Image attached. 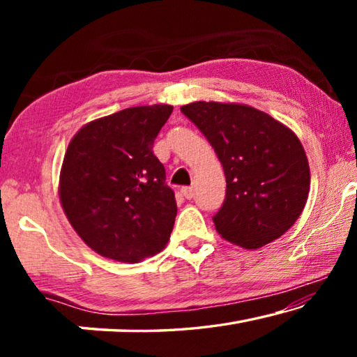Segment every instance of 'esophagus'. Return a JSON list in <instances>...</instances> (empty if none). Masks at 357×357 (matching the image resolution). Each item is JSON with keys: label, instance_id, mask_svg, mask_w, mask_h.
<instances>
[{"label": "esophagus", "instance_id": "esophagus-1", "mask_svg": "<svg viewBox=\"0 0 357 357\" xmlns=\"http://www.w3.org/2000/svg\"><path fill=\"white\" fill-rule=\"evenodd\" d=\"M181 192H183V195L187 198V200H192L193 195H195V192H193L192 187H183Z\"/></svg>", "mask_w": 357, "mask_h": 357}]
</instances>
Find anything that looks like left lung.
I'll list each match as a JSON object with an SVG mask.
<instances>
[{"mask_svg": "<svg viewBox=\"0 0 357 357\" xmlns=\"http://www.w3.org/2000/svg\"><path fill=\"white\" fill-rule=\"evenodd\" d=\"M208 138L225 172L217 233L255 250L293 227L307 203L310 167L294 132L245 104L192 102L181 107Z\"/></svg>", "mask_w": 357, "mask_h": 357, "instance_id": "obj_1", "label": "left lung"}]
</instances>
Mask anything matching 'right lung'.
Returning a JSON list of instances; mask_svg holds the SVG:
<instances>
[{
    "instance_id": "obj_1",
    "label": "right lung",
    "mask_w": 357,
    "mask_h": 357,
    "mask_svg": "<svg viewBox=\"0 0 357 357\" xmlns=\"http://www.w3.org/2000/svg\"><path fill=\"white\" fill-rule=\"evenodd\" d=\"M172 105L130 107L84 124L59 173L64 214L89 249L121 263L159 253L178 213L165 168L153 153Z\"/></svg>"
}]
</instances>
